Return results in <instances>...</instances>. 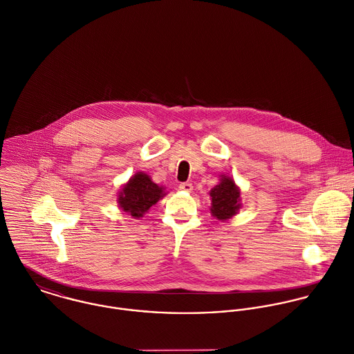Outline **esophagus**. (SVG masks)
I'll return each instance as SVG.
<instances>
[{
	"mask_svg": "<svg viewBox=\"0 0 354 354\" xmlns=\"http://www.w3.org/2000/svg\"><path fill=\"white\" fill-rule=\"evenodd\" d=\"M179 189L183 190V192H189L190 193L193 190V185L190 182H183V183L179 185Z\"/></svg>",
	"mask_w": 354,
	"mask_h": 354,
	"instance_id": "1",
	"label": "esophagus"
}]
</instances>
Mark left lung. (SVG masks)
I'll use <instances>...</instances> for the list:
<instances>
[{"instance_id": "obj_1", "label": "left lung", "mask_w": 354, "mask_h": 354, "mask_svg": "<svg viewBox=\"0 0 354 354\" xmlns=\"http://www.w3.org/2000/svg\"><path fill=\"white\" fill-rule=\"evenodd\" d=\"M209 194L212 197L211 212L217 220H227L239 211L241 192L231 178L223 176L221 182L213 187Z\"/></svg>"}]
</instances>
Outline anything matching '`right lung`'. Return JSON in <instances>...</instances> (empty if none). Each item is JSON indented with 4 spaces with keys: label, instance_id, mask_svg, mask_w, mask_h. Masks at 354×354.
<instances>
[{
    "label": "right lung",
    "instance_id": "1",
    "mask_svg": "<svg viewBox=\"0 0 354 354\" xmlns=\"http://www.w3.org/2000/svg\"><path fill=\"white\" fill-rule=\"evenodd\" d=\"M162 196L165 194L160 186L153 183L146 174L138 172L120 192L119 205L133 217H142Z\"/></svg>",
    "mask_w": 354,
    "mask_h": 354
}]
</instances>
